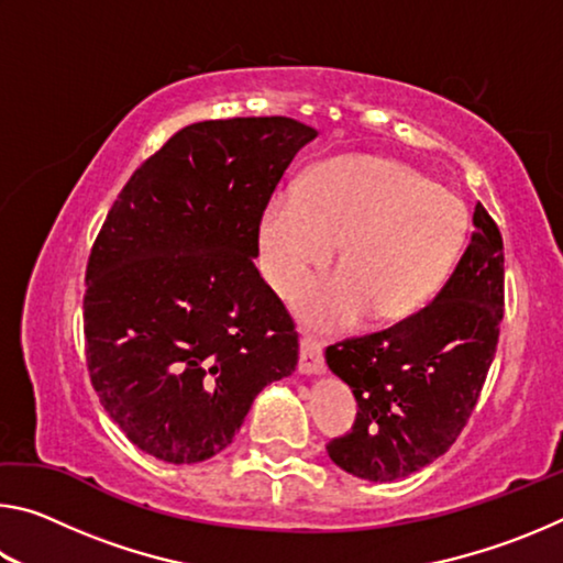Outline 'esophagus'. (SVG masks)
Masks as SVG:
<instances>
[{
  "instance_id": "esophagus-1",
  "label": "esophagus",
  "mask_w": 563,
  "mask_h": 563,
  "mask_svg": "<svg viewBox=\"0 0 563 563\" xmlns=\"http://www.w3.org/2000/svg\"><path fill=\"white\" fill-rule=\"evenodd\" d=\"M298 369L302 375H318L325 369V360H322V350L312 338H300V360Z\"/></svg>"
}]
</instances>
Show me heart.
Instances as JSON below:
<instances>
[{"label":"heart","instance_id":"b5f03b06","mask_svg":"<svg viewBox=\"0 0 563 563\" xmlns=\"http://www.w3.org/2000/svg\"><path fill=\"white\" fill-rule=\"evenodd\" d=\"M466 206L454 190L389 158L345 156L320 166L300 190H278L261 223L271 288L288 298L338 246L340 271L298 295L305 322L340 330L367 316H412L440 288L462 251Z\"/></svg>","mask_w":563,"mask_h":563}]
</instances>
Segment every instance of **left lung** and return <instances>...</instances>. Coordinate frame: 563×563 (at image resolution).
I'll use <instances>...</instances> for the list:
<instances>
[{
    "label": "left lung",
    "mask_w": 563,
    "mask_h": 563,
    "mask_svg": "<svg viewBox=\"0 0 563 563\" xmlns=\"http://www.w3.org/2000/svg\"><path fill=\"white\" fill-rule=\"evenodd\" d=\"M501 318L504 243L476 203L472 241L427 308L325 350L360 407L352 430L328 444L330 460L360 479L395 482L442 456L474 412Z\"/></svg>",
    "instance_id": "obj_1"
}]
</instances>
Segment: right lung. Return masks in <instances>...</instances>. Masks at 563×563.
Here are the masks:
<instances>
[{"label": "right lung", "mask_w": 563, "mask_h": 563, "mask_svg": "<svg viewBox=\"0 0 563 563\" xmlns=\"http://www.w3.org/2000/svg\"><path fill=\"white\" fill-rule=\"evenodd\" d=\"M316 136L288 117L190 123L133 170L91 245V385L156 460H211L298 365L295 322L253 258L275 186Z\"/></svg>", "instance_id": "1"}]
</instances>
